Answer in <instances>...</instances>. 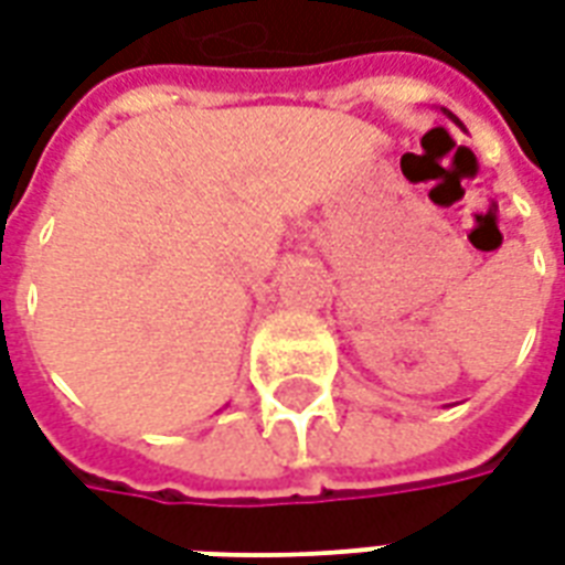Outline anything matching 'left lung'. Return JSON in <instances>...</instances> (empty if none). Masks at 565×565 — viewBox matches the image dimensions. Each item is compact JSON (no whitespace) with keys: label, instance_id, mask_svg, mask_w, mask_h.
<instances>
[{"label":"left lung","instance_id":"8db88e82","mask_svg":"<svg viewBox=\"0 0 565 565\" xmlns=\"http://www.w3.org/2000/svg\"><path fill=\"white\" fill-rule=\"evenodd\" d=\"M443 114H448V110H446V108H443ZM448 117H451V114H448ZM451 119H455V122H457V117H451ZM457 126H460V122H457Z\"/></svg>","mask_w":565,"mask_h":565}]
</instances>
